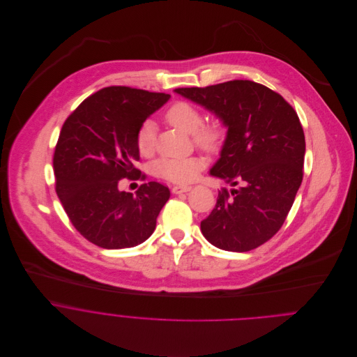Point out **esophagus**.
I'll list each match as a JSON object with an SVG mask.
<instances>
[{
  "mask_svg": "<svg viewBox=\"0 0 357 357\" xmlns=\"http://www.w3.org/2000/svg\"><path fill=\"white\" fill-rule=\"evenodd\" d=\"M191 190V187L190 185H173V188H172V192L173 194H184V192H188Z\"/></svg>",
  "mask_w": 357,
  "mask_h": 357,
  "instance_id": "esophagus-1",
  "label": "esophagus"
}]
</instances>
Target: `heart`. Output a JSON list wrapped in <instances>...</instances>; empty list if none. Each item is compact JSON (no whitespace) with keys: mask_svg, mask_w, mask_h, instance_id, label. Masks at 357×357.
<instances>
[{"mask_svg":"<svg viewBox=\"0 0 357 357\" xmlns=\"http://www.w3.org/2000/svg\"><path fill=\"white\" fill-rule=\"evenodd\" d=\"M165 119L172 126L192 133L194 143L207 153H217L227 139V125L221 119L204 122V114L195 104L174 102L165 111ZM136 146L139 153L149 155L155 147V129L151 121H146L137 130ZM204 159L199 155L191 156H165L159 158L153 166L155 176L176 184L194 181L204 169Z\"/></svg>","mask_w":357,"mask_h":357,"instance_id":"1","label":"heart"}]
</instances>
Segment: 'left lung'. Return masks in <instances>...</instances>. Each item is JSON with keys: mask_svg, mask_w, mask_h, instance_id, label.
<instances>
[{"mask_svg": "<svg viewBox=\"0 0 357 357\" xmlns=\"http://www.w3.org/2000/svg\"><path fill=\"white\" fill-rule=\"evenodd\" d=\"M178 95L214 111L228 126L221 158L210 174L236 190L218 191L201 231L215 248L249 252L282 228L304 177L305 136L296 109L278 92L249 79Z\"/></svg>", "mask_w": 357, "mask_h": 357, "instance_id": "1", "label": "left lung"}]
</instances>
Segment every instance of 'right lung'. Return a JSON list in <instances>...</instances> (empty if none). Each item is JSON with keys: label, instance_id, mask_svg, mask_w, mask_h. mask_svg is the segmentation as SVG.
<instances>
[{"label": "right lung", "instance_id": "1", "mask_svg": "<svg viewBox=\"0 0 357 357\" xmlns=\"http://www.w3.org/2000/svg\"><path fill=\"white\" fill-rule=\"evenodd\" d=\"M170 95L107 86L64 121L53 153L56 194L71 224L102 249L135 248L155 229L170 191L150 181L136 195L119 190L122 178L146 180L135 162L139 128Z\"/></svg>", "mask_w": 357, "mask_h": 357}]
</instances>
